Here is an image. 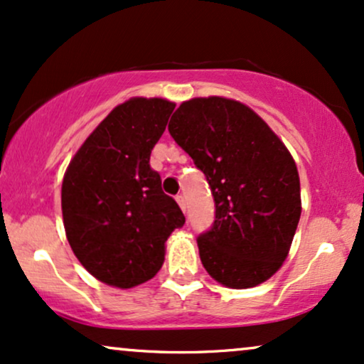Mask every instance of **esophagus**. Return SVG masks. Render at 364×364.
<instances>
[{"mask_svg": "<svg viewBox=\"0 0 364 364\" xmlns=\"http://www.w3.org/2000/svg\"><path fill=\"white\" fill-rule=\"evenodd\" d=\"M175 199H177V203H178V205H181V209L186 210V197H183L182 194H178L177 197H175Z\"/></svg>", "mask_w": 364, "mask_h": 364, "instance_id": "1", "label": "esophagus"}]
</instances>
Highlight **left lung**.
<instances>
[{
    "instance_id": "8db88e82",
    "label": "left lung",
    "mask_w": 364,
    "mask_h": 364,
    "mask_svg": "<svg viewBox=\"0 0 364 364\" xmlns=\"http://www.w3.org/2000/svg\"><path fill=\"white\" fill-rule=\"evenodd\" d=\"M168 132L214 197L213 226L197 237L204 268L230 289L263 284L285 262L302 213L290 151L253 109L218 96L182 102Z\"/></svg>"
}]
</instances>
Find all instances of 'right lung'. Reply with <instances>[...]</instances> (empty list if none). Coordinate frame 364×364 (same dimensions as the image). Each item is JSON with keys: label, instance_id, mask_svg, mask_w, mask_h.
Listing matches in <instances>:
<instances>
[{"label": "right lung", "instance_id": "add662e5", "mask_svg": "<svg viewBox=\"0 0 364 364\" xmlns=\"http://www.w3.org/2000/svg\"><path fill=\"white\" fill-rule=\"evenodd\" d=\"M173 107L160 97L116 106L65 170L67 240L82 267L107 285L132 289L154 278L164 264L165 241L186 223L150 167Z\"/></svg>", "mask_w": 364, "mask_h": 364}]
</instances>
